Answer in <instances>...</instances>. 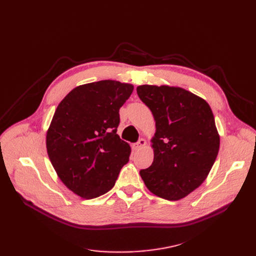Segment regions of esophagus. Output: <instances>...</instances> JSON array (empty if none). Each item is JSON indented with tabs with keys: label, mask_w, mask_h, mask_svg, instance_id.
Returning a JSON list of instances; mask_svg holds the SVG:
<instances>
[{
	"label": "esophagus",
	"mask_w": 256,
	"mask_h": 256,
	"mask_svg": "<svg viewBox=\"0 0 256 256\" xmlns=\"http://www.w3.org/2000/svg\"><path fill=\"white\" fill-rule=\"evenodd\" d=\"M145 145H146V141L144 139H140L137 143L134 144V148L138 150H141Z\"/></svg>",
	"instance_id": "34e87169"
}]
</instances>
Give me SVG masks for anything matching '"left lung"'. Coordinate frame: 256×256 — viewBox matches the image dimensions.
I'll list each match as a JSON object with an SVG mask.
<instances>
[{
	"label": "left lung",
	"mask_w": 256,
	"mask_h": 256,
	"mask_svg": "<svg viewBox=\"0 0 256 256\" xmlns=\"http://www.w3.org/2000/svg\"><path fill=\"white\" fill-rule=\"evenodd\" d=\"M137 93L156 128L154 162L140 176L154 195L180 200L204 182L218 156L214 114L204 100L180 87L142 85Z\"/></svg>",
	"instance_id": "8db88e82"
}]
</instances>
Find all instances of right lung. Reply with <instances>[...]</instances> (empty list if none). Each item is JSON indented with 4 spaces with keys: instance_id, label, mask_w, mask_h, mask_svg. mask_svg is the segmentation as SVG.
Returning <instances> with one entry per match:
<instances>
[{
    "instance_id": "1",
    "label": "right lung",
    "mask_w": 256,
    "mask_h": 256,
    "mask_svg": "<svg viewBox=\"0 0 256 256\" xmlns=\"http://www.w3.org/2000/svg\"><path fill=\"white\" fill-rule=\"evenodd\" d=\"M134 86L104 80L78 86L58 104L46 132V150L59 178L92 199L110 191L130 154L117 135L119 109Z\"/></svg>"
}]
</instances>
